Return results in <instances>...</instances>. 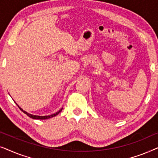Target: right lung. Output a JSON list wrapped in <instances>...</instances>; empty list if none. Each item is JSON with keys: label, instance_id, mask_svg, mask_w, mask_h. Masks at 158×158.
<instances>
[{"label": "right lung", "instance_id": "1", "mask_svg": "<svg viewBox=\"0 0 158 158\" xmlns=\"http://www.w3.org/2000/svg\"><path fill=\"white\" fill-rule=\"evenodd\" d=\"M16 105L18 106H19V109H20V110L21 111H23V113H24L25 114H27V115L28 116H29L30 118H34V119H47V118H52V117H54V116H57L58 114L60 113V112H61L62 111V109H61L59 111H57V113H55V114H52V115H49V116H37V115H33V114H29V113H27V111H23V110L21 109V108L16 103Z\"/></svg>", "mask_w": 158, "mask_h": 158}]
</instances>
